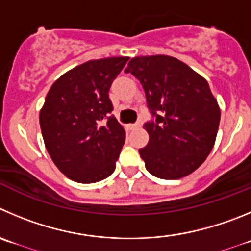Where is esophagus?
Instances as JSON below:
<instances>
[{
    "mask_svg": "<svg viewBox=\"0 0 251 251\" xmlns=\"http://www.w3.org/2000/svg\"><path fill=\"white\" fill-rule=\"evenodd\" d=\"M140 126H141V124H140V123L131 124V125H128V128H130V130H135V128H139Z\"/></svg>",
    "mask_w": 251,
    "mask_h": 251,
    "instance_id": "obj_1",
    "label": "esophagus"
}]
</instances>
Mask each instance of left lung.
<instances>
[{"instance_id":"left-lung-1","label":"left lung","mask_w":251,"mask_h":251,"mask_svg":"<svg viewBox=\"0 0 251 251\" xmlns=\"http://www.w3.org/2000/svg\"><path fill=\"white\" fill-rule=\"evenodd\" d=\"M125 73L140 80L153 116L144 125L149 144L139 150L146 170L162 179L186 177L208 157L219 127L208 81L170 55L132 58Z\"/></svg>"}]
</instances>
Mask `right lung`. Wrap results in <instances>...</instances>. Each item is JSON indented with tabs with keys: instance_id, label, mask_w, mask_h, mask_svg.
<instances>
[{
	"instance_id": "right-lung-1",
	"label": "right lung",
	"mask_w": 251,
	"mask_h": 251,
	"mask_svg": "<svg viewBox=\"0 0 251 251\" xmlns=\"http://www.w3.org/2000/svg\"><path fill=\"white\" fill-rule=\"evenodd\" d=\"M127 60H89L63 74L47 94L39 112L44 145L73 181L95 183L115 171L125 130L111 115L109 90Z\"/></svg>"
}]
</instances>
